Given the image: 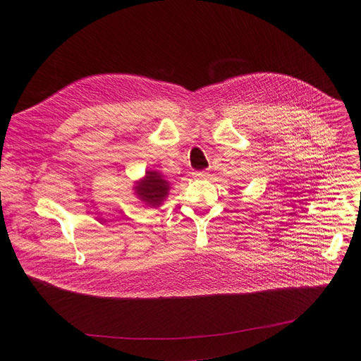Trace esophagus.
<instances>
[{
    "label": "esophagus",
    "instance_id": "1",
    "mask_svg": "<svg viewBox=\"0 0 361 361\" xmlns=\"http://www.w3.org/2000/svg\"><path fill=\"white\" fill-rule=\"evenodd\" d=\"M195 178H206L207 174L204 173V171H195V173L192 174Z\"/></svg>",
    "mask_w": 361,
    "mask_h": 361
}]
</instances>
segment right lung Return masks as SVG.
<instances>
[{
    "instance_id": "obj_1",
    "label": "right lung",
    "mask_w": 361,
    "mask_h": 361,
    "mask_svg": "<svg viewBox=\"0 0 361 361\" xmlns=\"http://www.w3.org/2000/svg\"><path fill=\"white\" fill-rule=\"evenodd\" d=\"M136 193L149 206H158L168 195L169 184L157 171H146V177L137 183Z\"/></svg>"
}]
</instances>
